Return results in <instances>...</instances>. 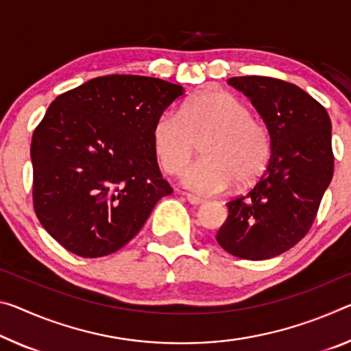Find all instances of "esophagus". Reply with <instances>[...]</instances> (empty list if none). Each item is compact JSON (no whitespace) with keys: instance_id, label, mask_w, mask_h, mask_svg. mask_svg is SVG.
I'll return each instance as SVG.
<instances>
[{"instance_id":"34e87169","label":"esophagus","mask_w":351,"mask_h":351,"mask_svg":"<svg viewBox=\"0 0 351 351\" xmlns=\"http://www.w3.org/2000/svg\"><path fill=\"white\" fill-rule=\"evenodd\" d=\"M184 195L187 198V202L191 203V204H193V206H198V204H203L204 203L203 198H199L197 195H192V193H184Z\"/></svg>"}]
</instances>
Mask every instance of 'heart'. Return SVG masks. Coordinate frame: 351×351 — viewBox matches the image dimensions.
Listing matches in <instances>:
<instances>
[{
	"mask_svg": "<svg viewBox=\"0 0 351 351\" xmlns=\"http://www.w3.org/2000/svg\"><path fill=\"white\" fill-rule=\"evenodd\" d=\"M156 159L175 175L191 162L202 143L203 159L182 173V184L203 195L248 187L265 173L271 159V137L252 119L241 99L225 90L202 92L182 106L165 110L152 130Z\"/></svg>",
	"mask_w": 351,
	"mask_h": 351,
	"instance_id": "1",
	"label": "heart"
}]
</instances>
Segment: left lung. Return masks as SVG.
Wrapping results in <instances>:
<instances>
[{"instance_id":"1","label":"left lung","mask_w":351,"mask_h":351,"mask_svg":"<svg viewBox=\"0 0 351 351\" xmlns=\"http://www.w3.org/2000/svg\"><path fill=\"white\" fill-rule=\"evenodd\" d=\"M271 137V159L247 195L226 203L217 242L232 256L264 261L302 241L315 219L335 169L331 120L324 106L291 82L234 76Z\"/></svg>"}]
</instances>
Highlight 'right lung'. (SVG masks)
I'll use <instances>...</instances> for the list:
<instances>
[{"label": "right lung", "instance_id": "obj_1", "mask_svg": "<svg viewBox=\"0 0 351 351\" xmlns=\"http://www.w3.org/2000/svg\"><path fill=\"white\" fill-rule=\"evenodd\" d=\"M158 77H93L49 104L31 142L37 219L81 258L125 247L170 195L152 143L158 117L184 95Z\"/></svg>", "mask_w": 351, "mask_h": 351}]
</instances>
